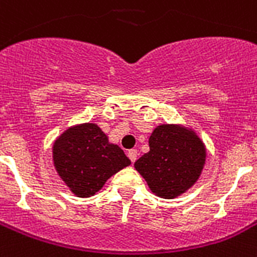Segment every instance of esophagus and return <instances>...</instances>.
Returning a JSON list of instances; mask_svg holds the SVG:
<instances>
[{"label":"esophagus","mask_w":257,"mask_h":257,"mask_svg":"<svg viewBox=\"0 0 257 257\" xmlns=\"http://www.w3.org/2000/svg\"><path fill=\"white\" fill-rule=\"evenodd\" d=\"M137 149H131V150H128V157H129V160H131V161L132 162H135L136 161V158H137Z\"/></svg>","instance_id":"obj_1"}]
</instances>
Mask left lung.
<instances>
[{"instance_id": "left-lung-1", "label": "left lung", "mask_w": 257, "mask_h": 257, "mask_svg": "<svg viewBox=\"0 0 257 257\" xmlns=\"http://www.w3.org/2000/svg\"><path fill=\"white\" fill-rule=\"evenodd\" d=\"M206 157V145L194 129L181 124H162L152 132L149 152L135 162V169L152 193L174 199L197 183Z\"/></svg>"}]
</instances>
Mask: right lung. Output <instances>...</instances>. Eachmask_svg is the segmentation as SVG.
<instances>
[{
  "mask_svg": "<svg viewBox=\"0 0 257 257\" xmlns=\"http://www.w3.org/2000/svg\"><path fill=\"white\" fill-rule=\"evenodd\" d=\"M53 164L71 193L88 198L103 189L113 174L129 166L131 160L118 145L109 143L99 125L83 122L56 137Z\"/></svg>",
  "mask_w": 257,
  "mask_h": 257,
  "instance_id": "1",
  "label": "right lung"
}]
</instances>
